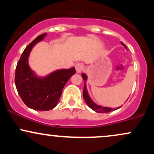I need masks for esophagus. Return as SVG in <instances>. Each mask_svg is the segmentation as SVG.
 <instances>
[{
	"label": "esophagus",
	"instance_id": "1",
	"mask_svg": "<svg viewBox=\"0 0 154 154\" xmlns=\"http://www.w3.org/2000/svg\"><path fill=\"white\" fill-rule=\"evenodd\" d=\"M75 69L78 73H80V72L83 70V69H84V65H83V63H77V64L75 65Z\"/></svg>",
	"mask_w": 154,
	"mask_h": 154
}]
</instances>
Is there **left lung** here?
Here are the masks:
<instances>
[{"mask_svg":"<svg viewBox=\"0 0 154 154\" xmlns=\"http://www.w3.org/2000/svg\"><path fill=\"white\" fill-rule=\"evenodd\" d=\"M122 45H124L125 48H127L126 45L124 44L122 42H121ZM82 77L83 78V80H84L85 84H84V89H83V98H84L85 100L86 103L88 104V106H89L91 109L94 110L95 111L98 113H108V112H110V111H112L114 110H116V109H118L119 108H116V109H111V108H109V107H103L101 106H98L97 104H95L93 100H91V98H90L89 95L88 93V91L86 89V85H85V82L87 80V76L85 74H82Z\"/></svg>","mask_w":154,"mask_h":154,"instance_id":"8db88e82","label":"left lung"}]
</instances>
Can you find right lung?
I'll return each instance as SVG.
<instances>
[{
  "instance_id": "1",
  "label": "right lung",
  "mask_w": 154,
  "mask_h": 154,
  "mask_svg": "<svg viewBox=\"0 0 154 154\" xmlns=\"http://www.w3.org/2000/svg\"><path fill=\"white\" fill-rule=\"evenodd\" d=\"M39 35L23 51L16 67L15 85L19 95L26 106L34 110L48 111L57 105L63 88L69 79L75 74V68L56 70L40 78L35 75L28 65L29 53L36 43L45 38Z\"/></svg>"
}]
</instances>
